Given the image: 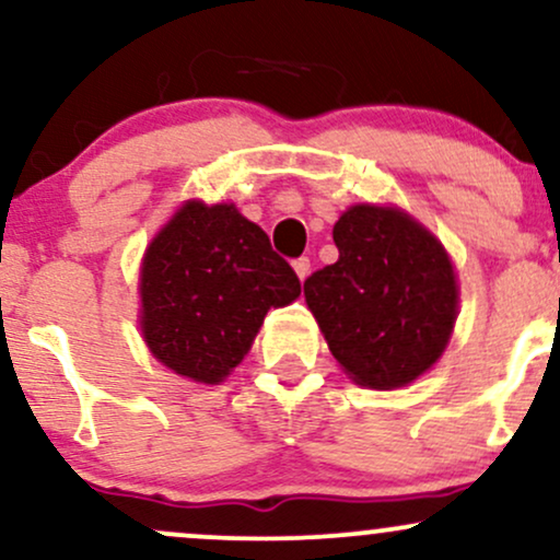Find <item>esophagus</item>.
Instances as JSON below:
<instances>
[{
  "mask_svg": "<svg viewBox=\"0 0 560 560\" xmlns=\"http://www.w3.org/2000/svg\"><path fill=\"white\" fill-rule=\"evenodd\" d=\"M292 266H294V273H298L300 279L305 281L307 273H311V258H298L292 262Z\"/></svg>",
  "mask_w": 560,
  "mask_h": 560,
  "instance_id": "obj_1",
  "label": "esophagus"
}]
</instances>
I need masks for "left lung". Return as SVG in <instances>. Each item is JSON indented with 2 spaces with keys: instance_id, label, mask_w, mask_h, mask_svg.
<instances>
[{
  "instance_id": "8db88e82",
  "label": "left lung",
  "mask_w": 560,
  "mask_h": 560,
  "mask_svg": "<svg viewBox=\"0 0 560 560\" xmlns=\"http://www.w3.org/2000/svg\"><path fill=\"white\" fill-rule=\"evenodd\" d=\"M339 258L305 279L331 355L363 387L413 382L445 350L458 287L442 244L410 215L355 205L334 226Z\"/></svg>"
}]
</instances>
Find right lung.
Wrapping results in <instances>:
<instances>
[{
  "label": "right lung",
  "instance_id": "obj_1",
  "mask_svg": "<svg viewBox=\"0 0 560 560\" xmlns=\"http://www.w3.org/2000/svg\"><path fill=\"white\" fill-rule=\"evenodd\" d=\"M141 331L160 363L218 384L271 307L300 298L294 268L234 205L186 202L141 266Z\"/></svg>",
  "mask_w": 560,
  "mask_h": 560
}]
</instances>
